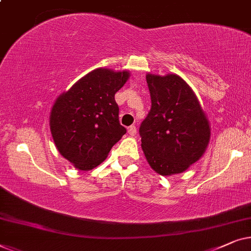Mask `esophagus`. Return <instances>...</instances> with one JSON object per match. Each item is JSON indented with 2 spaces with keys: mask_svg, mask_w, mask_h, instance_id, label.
<instances>
[{
  "mask_svg": "<svg viewBox=\"0 0 251 251\" xmlns=\"http://www.w3.org/2000/svg\"><path fill=\"white\" fill-rule=\"evenodd\" d=\"M128 134L131 136H134L136 134V127H135V126H129V127H128Z\"/></svg>",
  "mask_w": 251,
  "mask_h": 251,
  "instance_id": "esophagus-1",
  "label": "esophagus"
}]
</instances>
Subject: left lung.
<instances>
[{"label": "left lung", "instance_id": "left-lung-1", "mask_svg": "<svg viewBox=\"0 0 251 251\" xmlns=\"http://www.w3.org/2000/svg\"><path fill=\"white\" fill-rule=\"evenodd\" d=\"M151 109L140 126L141 148L163 176L187 171L208 148L211 128L198 96L181 76L147 73Z\"/></svg>", "mask_w": 251, "mask_h": 251}]
</instances>
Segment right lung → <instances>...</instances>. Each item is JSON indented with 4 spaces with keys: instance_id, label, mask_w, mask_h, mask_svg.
<instances>
[{
    "instance_id": "right-lung-1",
    "label": "right lung",
    "mask_w": 251,
    "mask_h": 251,
    "mask_svg": "<svg viewBox=\"0 0 251 251\" xmlns=\"http://www.w3.org/2000/svg\"><path fill=\"white\" fill-rule=\"evenodd\" d=\"M129 76L127 70L95 69L53 102L49 116L53 143L76 170L89 171L101 164L126 133L115 94Z\"/></svg>"
}]
</instances>
